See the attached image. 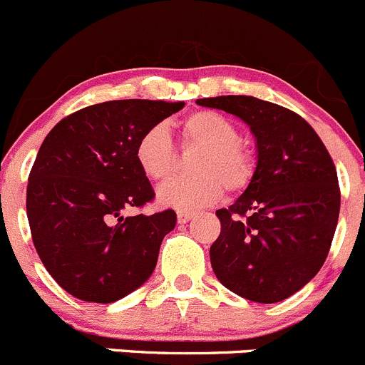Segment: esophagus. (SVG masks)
<instances>
[{
  "label": "esophagus",
  "mask_w": 365,
  "mask_h": 365,
  "mask_svg": "<svg viewBox=\"0 0 365 365\" xmlns=\"http://www.w3.org/2000/svg\"><path fill=\"white\" fill-rule=\"evenodd\" d=\"M195 212L193 211H178V222L179 223H186L193 218Z\"/></svg>",
  "instance_id": "1"
}]
</instances>
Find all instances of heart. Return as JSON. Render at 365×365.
I'll use <instances>...</instances> for the list:
<instances>
[{
  "label": "heart",
  "instance_id": "b5f03b06",
  "mask_svg": "<svg viewBox=\"0 0 365 365\" xmlns=\"http://www.w3.org/2000/svg\"><path fill=\"white\" fill-rule=\"evenodd\" d=\"M181 135L187 145L200 149L195 156L190 178H175L158 191L163 205L193 209L218 200L222 191L237 193L255 175V156L240 140V129L225 115L202 110L181 122ZM135 160L150 181H165L175 167V149L163 125H153L140 135Z\"/></svg>",
  "mask_w": 365,
  "mask_h": 365
}]
</instances>
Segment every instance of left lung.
<instances>
[{
    "mask_svg": "<svg viewBox=\"0 0 365 365\" xmlns=\"http://www.w3.org/2000/svg\"><path fill=\"white\" fill-rule=\"evenodd\" d=\"M197 104L240 117L257 147L255 175L229 209L211 245L216 279L232 293L277 304L316 277L334 240L341 209L335 165L310 124L294 111L252 96Z\"/></svg>",
    "mask_w": 365,
    "mask_h": 365,
    "instance_id": "1",
    "label": "left lung"
}]
</instances>
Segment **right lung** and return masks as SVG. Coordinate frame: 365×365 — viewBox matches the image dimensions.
Masks as SVG:
<instances>
[{
	"instance_id": "add662e5",
	"label": "right lung",
	"mask_w": 365,
	"mask_h": 365,
	"mask_svg": "<svg viewBox=\"0 0 365 365\" xmlns=\"http://www.w3.org/2000/svg\"><path fill=\"white\" fill-rule=\"evenodd\" d=\"M184 103L125 99L86 106L49 131L31 167L26 211L42 264L61 289L111 304L138 289L174 230L172 209L124 216L154 198L135 160L140 135Z\"/></svg>"
}]
</instances>
